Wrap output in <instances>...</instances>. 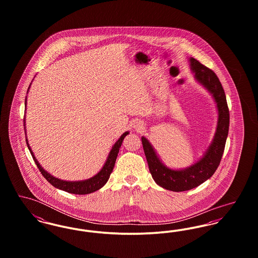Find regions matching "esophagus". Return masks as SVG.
I'll list each match as a JSON object with an SVG mask.
<instances>
[{
	"label": "esophagus",
	"mask_w": 258,
	"mask_h": 258,
	"mask_svg": "<svg viewBox=\"0 0 258 258\" xmlns=\"http://www.w3.org/2000/svg\"><path fill=\"white\" fill-rule=\"evenodd\" d=\"M134 127H135L136 131H141L143 128V123H141L140 121L139 122H135L134 124Z\"/></svg>",
	"instance_id": "34e87169"
}]
</instances>
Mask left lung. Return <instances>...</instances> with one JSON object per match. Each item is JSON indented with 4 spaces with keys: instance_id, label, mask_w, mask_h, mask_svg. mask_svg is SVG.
<instances>
[{
    "instance_id": "1",
    "label": "left lung",
    "mask_w": 258,
    "mask_h": 258,
    "mask_svg": "<svg viewBox=\"0 0 258 258\" xmlns=\"http://www.w3.org/2000/svg\"><path fill=\"white\" fill-rule=\"evenodd\" d=\"M189 63L197 82L213 96L219 113L216 134L206 153L195 164L184 169H170L160 161L148 139L144 136L141 137L153 179L161 187L177 192L195 188L212 177L220 165L229 128V109L220 79L212 70L195 58H189Z\"/></svg>"
}]
</instances>
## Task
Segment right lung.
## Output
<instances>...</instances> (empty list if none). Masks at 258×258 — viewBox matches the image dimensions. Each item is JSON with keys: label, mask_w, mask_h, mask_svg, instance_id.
Masks as SVG:
<instances>
[{"label": "right lung", "mask_w": 258, "mask_h": 258, "mask_svg": "<svg viewBox=\"0 0 258 258\" xmlns=\"http://www.w3.org/2000/svg\"><path fill=\"white\" fill-rule=\"evenodd\" d=\"M31 87V84L29 86V89ZM28 89V91H29ZM27 91V93H28ZM27 104V98H25V106ZM128 135V132H125L124 134L121 135V137L118 139V141L114 144V146L111 149L110 153L108 155V158L105 161L103 167L100 169V171L98 172L97 175H95L94 177L87 179V180H83V181H63V180H60L58 178H55L54 176H52L48 172L45 171L41 165L38 163L32 149L30 147L29 143H28V139L26 138V143L27 146L29 148V151L33 157V159L35 160L36 164H37V168L39 169V171L41 172V174L43 175V177L49 182L50 184H52L53 186L64 190L70 194H74V195H88V194H92L96 190H98L99 188H101L104 184H106V182L108 181L109 177H110L111 172L114 168L115 165V161L117 159L119 150L121 148V145L123 143V138Z\"/></svg>", "instance_id": "1"}]
</instances>
